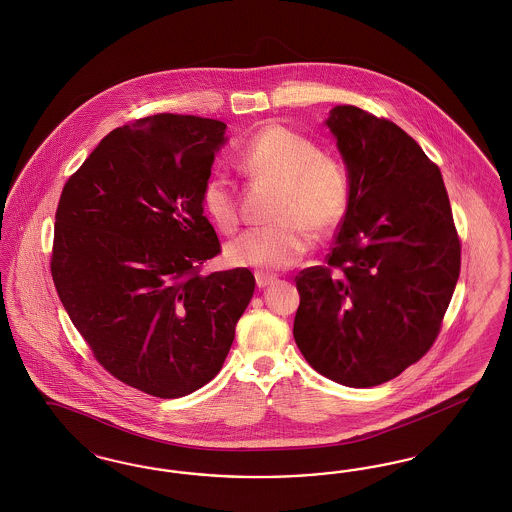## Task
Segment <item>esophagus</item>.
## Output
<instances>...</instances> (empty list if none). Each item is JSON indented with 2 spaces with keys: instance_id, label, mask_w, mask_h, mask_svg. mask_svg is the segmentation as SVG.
<instances>
[{
  "instance_id": "obj_1",
  "label": "esophagus",
  "mask_w": 512,
  "mask_h": 512,
  "mask_svg": "<svg viewBox=\"0 0 512 512\" xmlns=\"http://www.w3.org/2000/svg\"><path fill=\"white\" fill-rule=\"evenodd\" d=\"M276 280H278V278H276V276H272V274H265V272H257V274H255V282H257V287H259V289H265V287L272 286Z\"/></svg>"
}]
</instances>
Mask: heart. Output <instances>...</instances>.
I'll return each mask as SVG.
<instances>
[{"label": "heart", "instance_id": "obj_1", "mask_svg": "<svg viewBox=\"0 0 512 512\" xmlns=\"http://www.w3.org/2000/svg\"><path fill=\"white\" fill-rule=\"evenodd\" d=\"M238 165L249 177L282 188L274 219L278 225L251 228L226 247L234 266L284 270L297 265L314 244L310 229L329 234L343 223L350 205L347 169L305 135L272 123L240 150ZM202 207L221 232L240 226V202L234 184L213 173L202 188Z\"/></svg>", "mask_w": 512, "mask_h": 512}]
</instances>
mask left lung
<instances>
[{"instance_id":"obj_1","label":"left lung","mask_w":512,"mask_h":512,"mask_svg":"<svg viewBox=\"0 0 512 512\" xmlns=\"http://www.w3.org/2000/svg\"><path fill=\"white\" fill-rule=\"evenodd\" d=\"M350 205L326 265L299 272L293 337L335 383L368 389L434 345L461 270V242L438 165L387 118L341 104L326 120Z\"/></svg>"}]
</instances>
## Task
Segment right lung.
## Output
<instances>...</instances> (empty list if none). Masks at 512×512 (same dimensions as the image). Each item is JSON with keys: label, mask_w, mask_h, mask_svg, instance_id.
I'll return each mask as SVG.
<instances>
[{"label": "right lung", "mask_w": 512, "mask_h": 512, "mask_svg": "<svg viewBox=\"0 0 512 512\" xmlns=\"http://www.w3.org/2000/svg\"><path fill=\"white\" fill-rule=\"evenodd\" d=\"M226 123L156 114L110 131L66 181L51 276L62 307L110 375L181 398L225 364L255 278L200 274L221 253L202 188Z\"/></svg>", "instance_id": "add662e5"}]
</instances>
